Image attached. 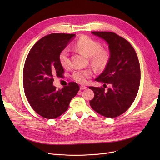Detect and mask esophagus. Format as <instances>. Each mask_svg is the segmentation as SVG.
<instances>
[{
    "instance_id": "esophagus-1",
    "label": "esophagus",
    "mask_w": 160,
    "mask_h": 160,
    "mask_svg": "<svg viewBox=\"0 0 160 160\" xmlns=\"http://www.w3.org/2000/svg\"><path fill=\"white\" fill-rule=\"evenodd\" d=\"M87 89V87L83 86V85H81L80 86V89L81 90H83V89Z\"/></svg>"
}]
</instances>
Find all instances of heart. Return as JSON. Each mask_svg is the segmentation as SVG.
I'll return each instance as SVG.
<instances>
[{"label": "heart", "instance_id": "heart-1", "mask_svg": "<svg viewBox=\"0 0 160 160\" xmlns=\"http://www.w3.org/2000/svg\"><path fill=\"white\" fill-rule=\"evenodd\" d=\"M76 49L90 57L91 63L98 68H103L108 62L109 59V52L101 49L100 43L88 37H83L77 41ZM68 49H64L59 53V60L60 64L63 67H67L70 64ZM93 75L90 69L77 70L72 73V77L77 83H85L88 79Z\"/></svg>", "mask_w": 160, "mask_h": 160}]
</instances>
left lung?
I'll list each match as a JSON object with an SVG mask.
<instances>
[{
  "label": "left lung",
  "instance_id": "left-lung-1",
  "mask_svg": "<svg viewBox=\"0 0 160 160\" xmlns=\"http://www.w3.org/2000/svg\"><path fill=\"white\" fill-rule=\"evenodd\" d=\"M108 43L110 57L104 71L95 79L110 84L104 88L89 87L94 92L90 105L105 117L113 118L126 111L136 98L141 72L138 58L133 47L123 37L112 32H91Z\"/></svg>",
  "mask_w": 160,
  "mask_h": 160
}]
</instances>
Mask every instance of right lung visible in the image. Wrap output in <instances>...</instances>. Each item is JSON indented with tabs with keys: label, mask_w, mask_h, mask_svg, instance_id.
<instances>
[{
	"label": "right lung",
	"mask_w": 160,
	"mask_h": 160,
	"mask_svg": "<svg viewBox=\"0 0 160 160\" xmlns=\"http://www.w3.org/2000/svg\"><path fill=\"white\" fill-rule=\"evenodd\" d=\"M75 36L50 34L38 41L27 55L23 69L24 90L31 108L45 118L55 119L65 113L79 90L75 82L59 90L53 85V77H60L64 72L59 53Z\"/></svg>",
	"instance_id": "obj_1"
}]
</instances>
